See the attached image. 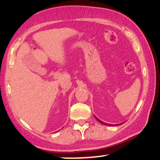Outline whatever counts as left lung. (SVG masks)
<instances>
[{"mask_svg": "<svg viewBox=\"0 0 160 160\" xmlns=\"http://www.w3.org/2000/svg\"><path fill=\"white\" fill-rule=\"evenodd\" d=\"M95 118H96V119H97V120H98V122H100V123H101V124H105V125H108V126H113V124H109L105 123V122H102V121H100V119H98V118H97V117H95ZM117 125H119V124H117Z\"/></svg>", "mask_w": 160, "mask_h": 160, "instance_id": "1", "label": "left lung"}]
</instances>
